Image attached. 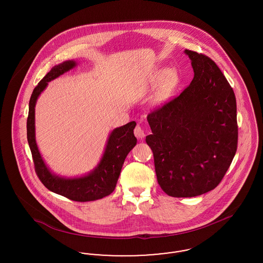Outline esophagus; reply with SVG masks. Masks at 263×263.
Instances as JSON below:
<instances>
[{
	"instance_id": "esophagus-1",
	"label": "esophagus",
	"mask_w": 263,
	"mask_h": 263,
	"mask_svg": "<svg viewBox=\"0 0 263 263\" xmlns=\"http://www.w3.org/2000/svg\"><path fill=\"white\" fill-rule=\"evenodd\" d=\"M134 134H135V136L138 139H143V138L145 137V135H146L144 129L142 128V126L139 125V124H137L136 127H135V129H134Z\"/></svg>"
}]
</instances>
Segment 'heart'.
<instances>
[{
  "instance_id": "b5f03b06",
  "label": "heart",
  "mask_w": 263,
  "mask_h": 263,
  "mask_svg": "<svg viewBox=\"0 0 263 263\" xmlns=\"http://www.w3.org/2000/svg\"><path fill=\"white\" fill-rule=\"evenodd\" d=\"M176 80H177V77H176L175 71H173V70L166 71L164 77H163L162 86L157 93L156 100L158 101L166 100L168 98V96L171 95L172 90L175 88Z\"/></svg>"
}]
</instances>
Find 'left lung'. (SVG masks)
<instances>
[{"label": "left lung", "mask_w": 263, "mask_h": 263, "mask_svg": "<svg viewBox=\"0 0 263 263\" xmlns=\"http://www.w3.org/2000/svg\"><path fill=\"white\" fill-rule=\"evenodd\" d=\"M194 78L179 96L151 110L158 183L173 197H194L217 187L238 148L237 101L233 88L208 56L185 50Z\"/></svg>", "instance_id": "1"}]
</instances>
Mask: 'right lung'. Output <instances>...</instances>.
I'll use <instances>...</instances> for the list:
<instances>
[{"instance_id": "obj_1", "label": "right lung", "mask_w": 263, "mask_h": 263, "mask_svg": "<svg viewBox=\"0 0 263 263\" xmlns=\"http://www.w3.org/2000/svg\"><path fill=\"white\" fill-rule=\"evenodd\" d=\"M74 61H67L52 68L49 73L38 83L29 100V109L26 121L27 141L31 151L34 170L43 185L52 192L78 202L101 199L112 193L116 186L122 165L128 153L137 143L134 136L135 121L114 129L98 167L89 175L79 178H61L52 175L43 162L34 137V106L38 96L46 88L48 82L75 67Z\"/></svg>"}]
</instances>
